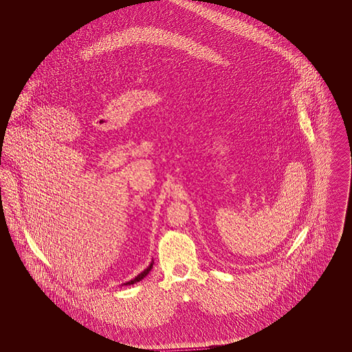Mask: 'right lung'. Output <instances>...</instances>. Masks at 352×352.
I'll use <instances>...</instances> for the list:
<instances>
[{
	"label": "right lung",
	"instance_id": "obj_1",
	"mask_svg": "<svg viewBox=\"0 0 352 352\" xmlns=\"http://www.w3.org/2000/svg\"><path fill=\"white\" fill-rule=\"evenodd\" d=\"M151 268H153V263H151V265H149L148 268L145 269L144 272H141V273H140L137 277H134L133 280H131V281H128L126 284L124 285H133L134 283H138V281H141V280H142V278H144V277H145V276H146V274L151 272Z\"/></svg>",
	"mask_w": 352,
	"mask_h": 352
}]
</instances>
